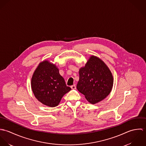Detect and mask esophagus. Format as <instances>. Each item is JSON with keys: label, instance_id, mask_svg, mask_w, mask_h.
<instances>
[{"label": "esophagus", "instance_id": "1", "mask_svg": "<svg viewBox=\"0 0 146 146\" xmlns=\"http://www.w3.org/2000/svg\"><path fill=\"white\" fill-rule=\"evenodd\" d=\"M71 88L72 89H76V85H73L72 86H71Z\"/></svg>", "mask_w": 146, "mask_h": 146}]
</instances>
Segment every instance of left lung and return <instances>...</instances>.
<instances>
[{
    "instance_id": "left-lung-1",
    "label": "left lung",
    "mask_w": 146,
    "mask_h": 146,
    "mask_svg": "<svg viewBox=\"0 0 146 146\" xmlns=\"http://www.w3.org/2000/svg\"><path fill=\"white\" fill-rule=\"evenodd\" d=\"M113 84L112 74L100 58L91 56L84 67L79 69L77 89L92 104L104 100L110 93Z\"/></svg>"
}]
</instances>
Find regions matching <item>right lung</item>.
Listing matches in <instances>:
<instances>
[{
  "label": "right lung",
  "mask_w": 146,
  "mask_h": 146,
  "mask_svg": "<svg viewBox=\"0 0 146 146\" xmlns=\"http://www.w3.org/2000/svg\"><path fill=\"white\" fill-rule=\"evenodd\" d=\"M31 86L35 98L50 107L58 106L63 96L71 89L66 85L56 65L48 60L38 64L33 75Z\"/></svg>",
  "instance_id": "1"
}]
</instances>
